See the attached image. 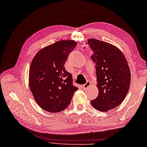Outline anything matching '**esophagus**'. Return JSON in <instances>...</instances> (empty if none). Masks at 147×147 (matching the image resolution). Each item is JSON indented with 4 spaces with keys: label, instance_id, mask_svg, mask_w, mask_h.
Instances as JSON below:
<instances>
[{
    "label": "esophagus",
    "instance_id": "esophagus-1",
    "mask_svg": "<svg viewBox=\"0 0 147 147\" xmlns=\"http://www.w3.org/2000/svg\"><path fill=\"white\" fill-rule=\"evenodd\" d=\"M90 85V81H87V82H86V83L85 84V85H83V88H85V89H86V88L89 87Z\"/></svg>",
    "mask_w": 147,
    "mask_h": 147
}]
</instances>
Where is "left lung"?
Wrapping results in <instances>:
<instances>
[{"mask_svg":"<svg viewBox=\"0 0 147 147\" xmlns=\"http://www.w3.org/2000/svg\"><path fill=\"white\" fill-rule=\"evenodd\" d=\"M96 64L98 96L91 100L96 109L107 111L123 102L130 85L131 74L124 54L119 48L103 41L88 40Z\"/></svg>","mask_w":147,"mask_h":147,"instance_id":"8db88e82","label":"left lung"}]
</instances>
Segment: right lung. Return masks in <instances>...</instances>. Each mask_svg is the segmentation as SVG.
I'll return each mask as SVG.
<instances>
[{
    "label": "right lung",
    "instance_id": "add662e5",
    "mask_svg": "<svg viewBox=\"0 0 147 147\" xmlns=\"http://www.w3.org/2000/svg\"><path fill=\"white\" fill-rule=\"evenodd\" d=\"M77 45L74 40H61L40 50L29 69V86L42 109L58 113L67 108L78 88L73 85L64 64Z\"/></svg>",
    "mask_w": 147,
    "mask_h": 147
}]
</instances>
